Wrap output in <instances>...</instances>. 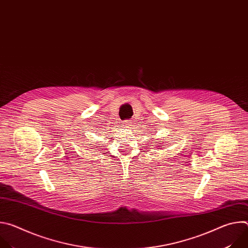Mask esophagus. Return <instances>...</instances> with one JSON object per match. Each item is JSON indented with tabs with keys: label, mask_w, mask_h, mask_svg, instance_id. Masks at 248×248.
I'll list each match as a JSON object with an SVG mask.
<instances>
[{
	"label": "esophagus",
	"mask_w": 248,
	"mask_h": 248,
	"mask_svg": "<svg viewBox=\"0 0 248 248\" xmlns=\"http://www.w3.org/2000/svg\"><path fill=\"white\" fill-rule=\"evenodd\" d=\"M124 126L125 128H131V126H132V122H131L130 120L124 121Z\"/></svg>",
	"instance_id": "esophagus-1"
}]
</instances>
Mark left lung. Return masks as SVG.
Listing matches in <instances>:
<instances>
[{
  "label": "left lung",
  "instance_id": "1",
  "mask_svg": "<svg viewBox=\"0 0 248 248\" xmlns=\"http://www.w3.org/2000/svg\"><path fill=\"white\" fill-rule=\"evenodd\" d=\"M161 142H162V141H161Z\"/></svg>",
  "mask_w": 248,
  "mask_h": 248
}]
</instances>
